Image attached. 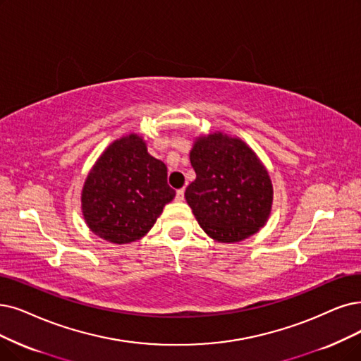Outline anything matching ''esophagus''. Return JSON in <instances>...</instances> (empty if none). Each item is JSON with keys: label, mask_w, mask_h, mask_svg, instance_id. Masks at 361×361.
<instances>
[{"label": "esophagus", "mask_w": 361, "mask_h": 361, "mask_svg": "<svg viewBox=\"0 0 361 361\" xmlns=\"http://www.w3.org/2000/svg\"><path fill=\"white\" fill-rule=\"evenodd\" d=\"M183 195H185V190L180 188L176 191V201H183Z\"/></svg>", "instance_id": "1"}]
</instances>
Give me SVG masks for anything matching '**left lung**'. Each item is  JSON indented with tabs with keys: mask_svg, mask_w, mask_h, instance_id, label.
<instances>
[{
	"mask_svg": "<svg viewBox=\"0 0 361 361\" xmlns=\"http://www.w3.org/2000/svg\"><path fill=\"white\" fill-rule=\"evenodd\" d=\"M190 160L195 180L186 186L185 198L209 237L237 243L267 224L272 183L246 142L222 132L198 136Z\"/></svg>",
	"mask_w": 361,
	"mask_h": 361,
	"instance_id": "1",
	"label": "left lung"
}]
</instances>
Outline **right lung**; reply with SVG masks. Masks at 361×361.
<instances>
[{
    "label": "right lung",
    "instance_id": "add662e5",
    "mask_svg": "<svg viewBox=\"0 0 361 361\" xmlns=\"http://www.w3.org/2000/svg\"><path fill=\"white\" fill-rule=\"evenodd\" d=\"M175 194L166 164L148 154L142 136L130 133L97 158L82 186L81 210L93 234L126 244L148 233Z\"/></svg>",
    "mask_w": 361,
    "mask_h": 361
}]
</instances>
